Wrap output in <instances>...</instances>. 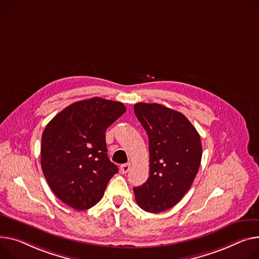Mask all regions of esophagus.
I'll list each match as a JSON object with an SVG mask.
<instances>
[{
	"instance_id": "esophagus-1",
	"label": "esophagus",
	"mask_w": 259,
	"mask_h": 259,
	"mask_svg": "<svg viewBox=\"0 0 259 259\" xmlns=\"http://www.w3.org/2000/svg\"><path fill=\"white\" fill-rule=\"evenodd\" d=\"M130 166H131L130 163H125V164L120 165V171H122V174L128 173V170L130 169Z\"/></svg>"
}]
</instances>
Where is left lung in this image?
<instances>
[{
  "instance_id": "obj_1",
  "label": "left lung",
  "mask_w": 259,
  "mask_h": 259,
  "mask_svg": "<svg viewBox=\"0 0 259 259\" xmlns=\"http://www.w3.org/2000/svg\"><path fill=\"white\" fill-rule=\"evenodd\" d=\"M134 112L149 137L150 174L133 187L136 203L157 213L175 206L191 188L202 158L200 135L181 113L156 103H136Z\"/></svg>"
}]
</instances>
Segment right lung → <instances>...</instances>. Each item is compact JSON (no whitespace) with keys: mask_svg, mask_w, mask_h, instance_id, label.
<instances>
[{"mask_svg":"<svg viewBox=\"0 0 259 259\" xmlns=\"http://www.w3.org/2000/svg\"><path fill=\"white\" fill-rule=\"evenodd\" d=\"M125 111L123 103L96 97L73 103L45 128L42 173L52 192L72 208L95 206L118 171L107 156L105 132Z\"/></svg>","mask_w":259,"mask_h":259,"instance_id":"add662e5","label":"right lung"}]
</instances>
